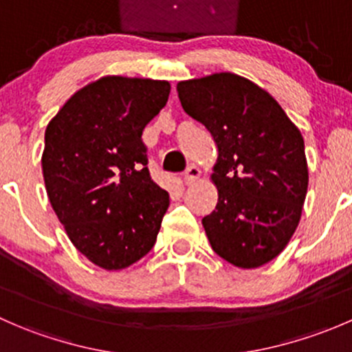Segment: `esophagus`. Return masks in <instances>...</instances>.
I'll use <instances>...</instances> for the list:
<instances>
[{
  "label": "esophagus",
  "instance_id": "34e87169",
  "mask_svg": "<svg viewBox=\"0 0 352 352\" xmlns=\"http://www.w3.org/2000/svg\"><path fill=\"white\" fill-rule=\"evenodd\" d=\"M199 175H201V170H199L196 165L187 166V170L184 172V182H186L187 186H190V184L196 182V180L199 179Z\"/></svg>",
  "mask_w": 352,
  "mask_h": 352
}]
</instances>
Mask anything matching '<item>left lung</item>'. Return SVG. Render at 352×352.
I'll list each match as a JSON object with an SVG mask.
<instances>
[{"mask_svg": "<svg viewBox=\"0 0 352 352\" xmlns=\"http://www.w3.org/2000/svg\"><path fill=\"white\" fill-rule=\"evenodd\" d=\"M180 104L218 148V204L202 218L212 250L255 269L278 257L300 223L308 165L300 129L265 90L233 73L177 85Z\"/></svg>", "mask_w": 352, "mask_h": 352, "instance_id": "1", "label": "left lung"}]
</instances>
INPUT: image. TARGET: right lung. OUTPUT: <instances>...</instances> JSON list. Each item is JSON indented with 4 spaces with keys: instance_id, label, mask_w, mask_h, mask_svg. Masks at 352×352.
<instances>
[{
    "instance_id": "right-lung-1",
    "label": "right lung",
    "mask_w": 352,
    "mask_h": 352,
    "mask_svg": "<svg viewBox=\"0 0 352 352\" xmlns=\"http://www.w3.org/2000/svg\"><path fill=\"white\" fill-rule=\"evenodd\" d=\"M168 95V81L104 76L78 90L45 129L42 173L52 209L71 243L107 271L153 248L168 209L141 140Z\"/></svg>"
}]
</instances>
